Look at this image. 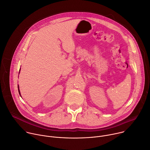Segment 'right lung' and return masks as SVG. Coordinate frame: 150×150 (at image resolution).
Segmentation results:
<instances>
[{"mask_svg": "<svg viewBox=\"0 0 150 150\" xmlns=\"http://www.w3.org/2000/svg\"><path fill=\"white\" fill-rule=\"evenodd\" d=\"M20 70H21V68H20V70H19V73H20ZM18 92H19V95H20V96H21V92H20V91H19V85H18Z\"/></svg>", "mask_w": 150, "mask_h": 150, "instance_id": "add662e5", "label": "right lung"}]
</instances>
